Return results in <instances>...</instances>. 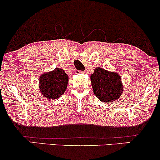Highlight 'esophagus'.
I'll list each match as a JSON object with an SVG mask.
<instances>
[{
  "label": "esophagus",
  "instance_id": "34e87169",
  "mask_svg": "<svg viewBox=\"0 0 160 160\" xmlns=\"http://www.w3.org/2000/svg\"><path fill=\"white\" fill-rule=\"evenodd\" d=\"M83 71H79V70H76L75 71V74H83Z\"/></svg>",
  "mask_w": 160,
  "mask_h": 160
}]
</instances>
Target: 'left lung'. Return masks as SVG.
<instances>
[{"label": "left lung", "instance_id": "obj_1", "mask_svg": "<svg viewBox=\"0 0 160 160\" xmlns=\"http://www.w3.org/2000/svg\"><path fill=\"white\" fill-rule=\"evenodd\" d=\"M95 96L102 102H112L120 98L124 91L120 74L102 68H96L90 76Z\"/></svg>", "mask_w": 160, "mask_h": 160}]
</instances>
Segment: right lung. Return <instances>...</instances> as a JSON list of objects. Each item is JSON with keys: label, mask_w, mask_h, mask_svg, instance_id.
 <instances>
[{"label": "right lung", "mask_w": 160, "mask_h": 160, "mask_svg": "<svg viewBox=\"0 0 160 160\" xmlns=\"http://www.w3.org/2000/svg\"><path fill=\"white\" fill-rule=\"evenodd\" d=\"M69 78L63 69L56 68L49 72H45L39 78V90L42 95L49 100L62 96L66 91Z\"/></svg>", "instance_id": "right-lung-1"}]
</instances>
